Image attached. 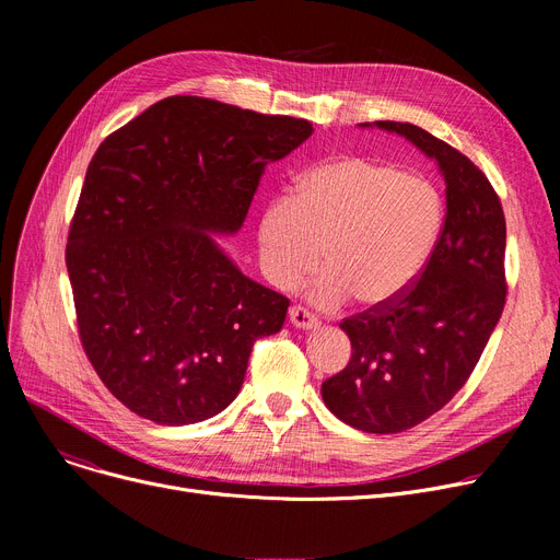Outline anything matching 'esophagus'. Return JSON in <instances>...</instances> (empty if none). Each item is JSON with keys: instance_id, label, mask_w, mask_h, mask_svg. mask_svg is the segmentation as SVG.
<instances>
[{"instance_id": "1", "label": "esophagus", "mask_w": 560, "mask_h": 560, "mask_svg": "<svg viewBox=\"0 0 560 560\" xmlns=\"http://www.w3.org/2000/svg\"><path fill=\"white\" fill-rule=\"evenodd\" d=\"M290 322L298 329H315L319 325V319L306 306H302V304L290 306Z\"/></svg>"}]
</instances>
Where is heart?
Returning a JSON list of instances; mask_svg holds the SVG:
<instances>
[{
	"mask_svg": "<svg viewBox=\"0 0 560 560\" xmlns=\"http://www.w3.org/2000/svg\"><path fill=\"white\" fill-rule=\"evenodd\" d=\"M445 226V199L416 172L361 156H338L306 170L295 195H275L258 224L268 277L295 285L319 262L315 304L334 308L354 298L376 308L395 302L429 262Z\"/></svg>",
	"mask_w": 560,
	"mask_h": 560,
	"instance_id": "1",
	"label": "heart"
}]
</instances>
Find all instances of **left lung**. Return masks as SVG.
Returning <instances> with one entry per match:
<instances>
[{
	"instance_id": "obj_1",
	"label": "left lung",
	"mask_w": 560,
	"mask_h": 560,
	"mask_svg": "<svg viewBox=\"0 0 560 560\" xmlns=\"http://www.w3.org/2000/svg\"><path fill=\"white\" fill-rule=\"evenodd\" d=\"M376 127L406 136L438 161L447 184L445 226L404 295L340 322L351 359L322 384V399L359 431L401 433L465 386L502 317L506 220L488 176L452 144L408 122Z\"/></svg>"
}]
</instances>
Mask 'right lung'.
I'll return each instance as SVG.
<instances>
[{"label": "right lung", "mask_w": 560, "mask_h": 560, "mask_svg": "<svg viewBox=\"0 0 560 560\" xmlns=\"http://www.w3.org/2000/svg\"><path fill=\"white\" fill-rule=\"evenodd\" d=\"M311 133L302 117L174 95L97 147L66 265L85 357L136 416H218L254 342L283 327L290 300L247 279L209 231H238L265 167Z\"/></svg>", "instance_id": "1"}]
</instances>
